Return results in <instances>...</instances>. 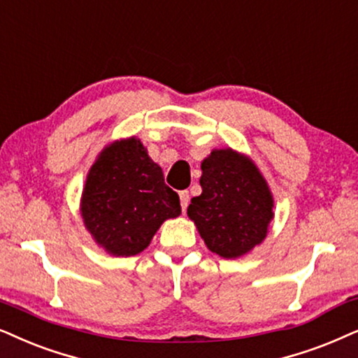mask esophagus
<instances>
[{"mask_svg":"<svg viewBox=\"0 0 358 358\" xmlns=\"http://www.w3.org/2000/svg\"><path fill=\"white\" fill-rule=\"evenodd\" d=\"M179 197H180V207H182V210H185V208H187V206H189V201H190L189 190H180Z\"/></svg>","mask_w":358,"mask_h":358,"instance_id":"esophagus-1","label":"esophagus"}]
</instances>
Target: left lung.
Returning <instances> with one entry per match:
<instances>
[{"label":"left lung","instance_id":"1","mask_svg":"<svg viewBox=\"0 0 358 358\" xmlns=\"http://www.w3.org/2000/svg\"><path fill=\"white\" fill-rule=\"evenodd\" d=\"M202 194L187 215L210 252L238 258L262 243L273 220V196L250 157L230 148L213 150L201 164Z\"/></svg>","mask_w":358,"mask_h":358}]
</instances>
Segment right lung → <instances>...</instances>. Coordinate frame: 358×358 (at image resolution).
<instances>
[{"label": "right lung", "mask_w": 358, "mask_h": 358, "mask_svg": "<svg viewBox=\"0 0 358 358\" xmlns=\"http://www.w3.org/2000/svg\"><path fill=\"white\" fill-rule=\"evenodd\" d=\"M80 212L87 230L115 257L143 252L161 224L179 217V196L138 138L105 148L88 171Z\"/></svg>", "instance_id": "add662e5"}]
</instances>
